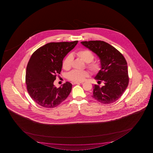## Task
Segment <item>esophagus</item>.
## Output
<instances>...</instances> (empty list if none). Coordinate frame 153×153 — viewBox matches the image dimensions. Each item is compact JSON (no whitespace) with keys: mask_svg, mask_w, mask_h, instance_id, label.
Instances as JSON below:
<instances>
[{"mask_svg":"<svg viewBox=\"0 0 153 153\" xmlns=\"http://www.w3.org/2000/svg\"><path fill=\"white\" fill-rule=\"evenodd\" d=\"M83 82H72V85H76V84H82Z\"/></svg>","mask_w":153,"mask_h":153,"instance_id":"34e87169","label":"esophagus"}]
</instances>
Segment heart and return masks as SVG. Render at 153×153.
<instances>
[{
	"mask_svg": "<svg viewBox=\"0 0 153 153\" xmlns=\"http://www.w3.org/2000/svg\"><path fill=\"white\" fill-rule=\"evenodd\" d=\"M76 54L85 62L87 63V66L93 72H98L101 70V64L97 62H91L94 58L93 53L88 50H81L76 53ZM73 56L69 54L66 57L62 62V68L68 70L71 67ZM89 72L87 71L73 70L68 74V79L73 82H81L88 76Z\"/></svg>",
	"mask_w": 153,
	"mask_h": 153,
	"instance_id": "obj_1",
	"label": "heart"
}]
</instances>
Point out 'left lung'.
<instances>
[{"label": "left lung", "mask_w": 153, "mask_h": 153, "mask_svg": "<svg viewBox=\"0 0 153 153\" xmlns=\"http://www.w3.org/2000/svg\"><path fill=\"white\" fill-rule=\"evenodd\" d=\"M84 47L95 53L100 59L101 70L95 80L104 85L93 86L91 96L103 104H110L118 100L128 84L127 64L124 57L117 50L105 42H81Z\"/></svg>", "instance_id": "1"}]
</instances>
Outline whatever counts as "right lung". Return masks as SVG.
<instances>
[{"mask_svg":"<svg viewBox=\"0 0 153 153\" xmlns=\"http://www.w3.org/2000/svg\"><path fill=\"white\" fill-rule=\"evenodd\" d=\"M78 42L49 43L31 55L26 68V83L31 99L40 106L54 108L69 95L71 83L66 82L57 88L53 82L62 71L63 59Z\"/></svg>","mask_w":153,"mask_h":153,"instance_id":"obj_1","label":"right lung"}]
</instances>
